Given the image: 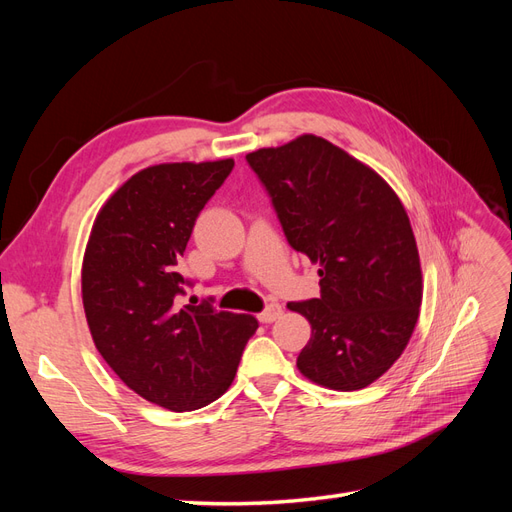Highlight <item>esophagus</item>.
Here are the masks:
<instances>
[{
    "label": "esophagus",
    "instance_id": "34e87169",
    "mask_svg": "<svg viewBox=\"0 0 512 512\" xmlns=\"http://www.w3.org/2000/svg\"><path fill=\"white\" fill-rule=\"evenodd\" d=\"M282 312H284V309H282V305L280 303H269L265 309H262V312L258 314V320L260 322H265V324H269V322H275L277 318H280L282 316Z\"/></svg>",
    "mask_w": 512,
    "mask_h": 512
}]
</instances>
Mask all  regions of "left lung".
<instances>
[{"label": "left lung", "mask_w": 512, "mask_h": 512, "mask_svg": "<svg viewBox=\"0 0 512 512\" xmlns=\"http://www.w3.org/2000/svg\"><path fill=\"white\" fill-rule=\"evenodd\" d=\"M320 297L288 303L312 324L297 367L333 391L378 380L408 346L423 275L408 213L376 170L314 134L245 156Z\"/></svg>", "instance_id": "left-lung-1"}]
</instances>
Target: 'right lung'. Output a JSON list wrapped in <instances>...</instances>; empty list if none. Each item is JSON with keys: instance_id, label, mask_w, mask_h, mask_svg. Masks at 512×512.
Listing matches in <instances>:
<instances>
[{"instance_id": "add662e5", "label": "right lung", "mask_w": 512, "mask_h": 512, "mask_svg": "<svg viewBox=\"0 0 512 512\" xmlns=\"http://www.w3.org/2000/svg\"><path fill=\"white\" fill-rule=\"evenodd\" d=\"M235 160L175 162L132 175L106 200L83 258V307L102 359L134 393L173 412L228 391L258 320L179 305L177 262Z\"/></svg>"}]
</instances>
